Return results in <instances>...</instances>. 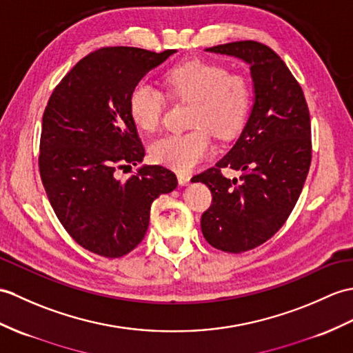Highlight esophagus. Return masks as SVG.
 <instances>
[{
    "label": "esophagus",
    "instance_id": "1",
    "mask_svg": "<svg viewBox=\"0 0 353 353\" xmlns=\"http://www.w3.org/2000/svg\"><path fill=\"white\" fill-rule=\"evenodd\" d=\"M177 180H179V185L185 186V185L190 183L191 176H190V174H186V173H179V174H177Z\"/></svg>",
    "mask_w": 353,
    "mask_h": 353
}]
</instances>
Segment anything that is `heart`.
<instances>
[{
	"label": "heart",
	"instance_id": "heart-1",
	"mask_svg": "<svg viewBox=\"0 0 353 353\" xmlns=\"http://www.w3.org/2000/svg\"><path fill=\"white\" fill-rule=\"evenodd\" d=\"M168 94L177 101L191 102L185 134H170L152 145V159L177 171H190L214 152L210 132L221 139L234 137L252 103V90L247 77L228 73L223 64L190 60L168 69L163 75ZM129 114L138 129L153 134L159 129L165 97L145 81L130 90Z\"/></svg>",
	"mask_w": 353,
	"mask_h": 353
}]
</instances>
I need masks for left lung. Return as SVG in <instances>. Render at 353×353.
Listing matches in <instances>:
<instances>
[{"label": "left lung", "mask_w": 353, "mask_h": 353, "mask_svg": "<svg viewBox=\"0 0 353 353\" xmlns=\"http://www.w3.org/2000/svg\"><path fill=\"white\" fill-rule=\"evenodd\" d=\"M250 65L254 105L242 134L225 157L192 177L212 192L201 232L212 247L243 252L270 239L296 204L311 163L310 111L298 81L269 46L242 40L206 49ZM224 168L241 169L239 181Z\"/></svg>", "instance_id": "obj_1"}]
</instances>
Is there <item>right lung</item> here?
<instances>
[{
  "label": "right lung",
  "mask_w": 353,
  "mask_h": 353,
  "mask_svg": "<svg viewBox=\"0 0 353 353\" xmlns=\"http://www.w3.org/2000/svg\"><path fill=\"white\" fill-rule=\"evenodd\" d=\"M174 49L101 48L79 60L54 88L42 120L39 170L49 203L73 241L117 259L144 239L150 206L177 186L173 171L143 165L144 147L129 114V94Z\"/></svg>",
  "instance_id": "obj_1"
}]
</instances>
